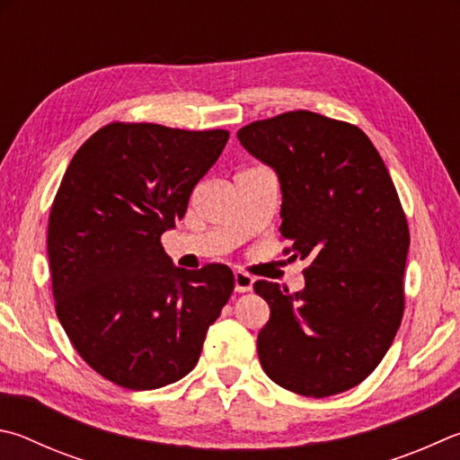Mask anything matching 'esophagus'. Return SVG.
<instances>
[{
    "label": "esophagus",
    "instance_id": "obj_1",
    "mask_svg": "<svg viewBox=\"0 0 460 460\" xmlns=\"http://www.w3.org/2000/svg\"><path fill=\"white\" fill-rule=\"evenodd\" d=\"M252 283H254V279L248 275V272H243V270H236L234 272V288H236V293L252 291Z\"/></svg>",
    "mask_w": 460,
    "mask_h": 460
}]
</instances>
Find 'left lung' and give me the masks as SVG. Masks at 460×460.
I'll return each mask as SVG.
<instances>
[{
  "mask_svg": "<svg viewBox=\"0 0 460 460\" xmlns=\"http://www.w3.org/2000/svg\"><path fill=\"white\" fill-rule=\"evenodd\" d=\"M238 141L277 172L285 254L309 262L299 293L254 283L270 307L261 366L301 396L349 390L384 359L404 315L410 232L388 169L359 127L311 111L254 120Z\"/></svg>",
  "mask_w": 460,
  "mask_h": 460,
  "instance_id": "1",
  "label": "left lung"
}]
</instances>
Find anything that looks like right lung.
Here are the masks:
<instances>
[{"mask_svg":"<svg viewBox=\"0 0 460 460\" xmlns=\"http://www.w3.org/2000/svg\"><path fill=\"white\" fill-rule=\"evenodd\" d=\"M228 137L111 123L75 153L56 191V315L80 358L120 388L155 390L188 376L234 291L226 264L185 270L161 246Z\"/></svg>","mask_w":460,"mask_h":460,"instance_id":"add662e5","label":"right lung"}]
</instances>
